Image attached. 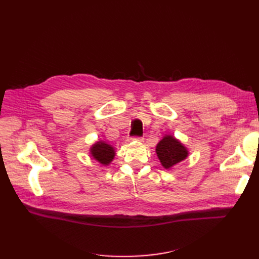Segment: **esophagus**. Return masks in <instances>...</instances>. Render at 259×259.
<instances>
[{
    "label": "esophagus",
    "instance_id": "1",
    "mask_svg": "<svg viewBox=\"0 0 259 259\" xmlns=\"http://www.w3.org/2000/svg\"><path fill=\"white\" fill-rule=\"evenodd\" d=\"M130 141H135V142H143V138L141 137H132Z\"/></svg>",
    "mask_w": 259,
    "mask_h": 259
}]
</instances>
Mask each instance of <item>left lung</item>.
Returning a JSON list of instances; mask_svg holds the SVG:
<instances>
[{"instance_id": "1", "label": "left lung", "mask_w": 259, "mask_h": 259, "mask_svg": "<svg viewBox=\"0 0 259 259\" xmlns=\"http://www.w3.org/2000/svg\"><path fill=\"white\" fill-rule=\"evenodd\" d=\"M156 154L161 165L170 169L188 156L187 148L171 135H166L156 146Z\"/></svg>"}]
</instances>
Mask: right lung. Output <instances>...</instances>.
<instances>
[{"instance_id": "right-lung-1", "label": "right lung", "mask_w": 259, "mask_h": 259, "mask_svg": "<svg viewBox=\"0 0 259 259\" xmlns=\"http://www.w3.org/2000/svg\"><path fill=\"white\" fill-rule=\"evenodd\" d=\"M91 155L94 159H97L102 165L107 166L112 161L115 151L114 148L105 142H98L95 143L90 149Z\"/></svg>"}]
</instances>
